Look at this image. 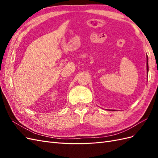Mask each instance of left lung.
<instances>
[{"label":"left lung","instance_id":"8db88e82","mask_svg":"<svg viewBox=\"0 0 158 158\" xmlns=\"http://www.w3.org/2000/svg\"><path fill=\"white\" fill-rule=\"evenodd\" d=\"M148 56H147V63H146V64H147V71H148ZM113 111H114V110H113Z\"/></svg>","mask_w":158,"mask_h":158}]
</instances>
